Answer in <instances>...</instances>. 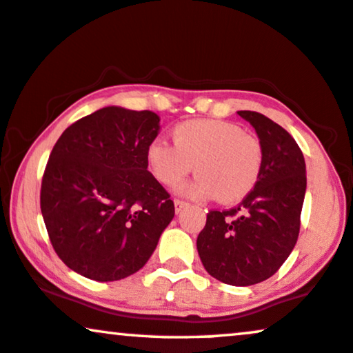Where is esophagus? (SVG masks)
<instances>
[{
    "label": "esophagus",
    "instance_id": "1",
    "mask_svg": "<svg viewBox=\"0 0 353 353\" xmlns=\"http://www.w3.org/2000/svg\"><path fill=\"white\" fill-rule=\"evenodd\" d=\"M187 205H189V203L184 202V200H177V199L174 200V208H176V213H181L182 210L187 207Z\"/></svg>",
    "mask_w": 353,
    "mask_h": 353
}]
</instances>
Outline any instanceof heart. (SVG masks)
Here are the masks:
<instances>
[{
	"mask_svg": "<svg viewBox=\"0 0 353 353\" xmlns=\"http://www.w3.org/2000/svg\"><path fill=\"white\" fill-rule=\"evenodd\" d=\"M174 145L158 137L146 148V164L154 179L172 187L192 169L199 174L181 190L192 199L215 197L236 203L261 179L264 151L256 138L234 122L187 120L172 130Z\"/></svg>",
	"mask_w": 353,
	"mask_h": 353,
	"instance_id": "heart-1",
	"label": "heart"
}]
</instances>
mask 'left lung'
<instances>
[{
	"mask_svg": "<svg viewBox=\"0 0 353 353\" xmlns=\"http://www.w3.org/2000/svg\"><path fill=\"white\" fill-rule=\"evenodd\" d=\"M264 151L261 179L238 207L210 212L197 238L205 270L249 287L275 274L295 248L306 194V164L293 137L265 115L238 110Z\"/></svg>",
	"mask_w": 353,
	"mask_h": 353,
	"instance_id": "8db88e82",
	"label": "left lung"
}]
</instances>
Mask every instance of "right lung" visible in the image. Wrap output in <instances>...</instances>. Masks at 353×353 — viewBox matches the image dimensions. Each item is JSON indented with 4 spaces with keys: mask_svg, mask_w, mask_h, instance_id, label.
Returning a JSON list of instances; mask_svg holds the SVG:
<instances>
[{
    "mask_svg": "<svg viewBox=\"0 0 353 353\" xmlns=\"http://www.w3.org/2000/svg\"><path fill=\"white\" fill-rule=\"evenodd\" d=\"M151 110L102 107L61 133L48 158L40 210L58 257L77 274L114 282L135 274L174 218L146 164L159 133Z\"/></svg>",
    "mask_w": 353,
    "mask_h": 353,
    "instance_id": "1",
    "label": "right lung"
}]
</instances>
